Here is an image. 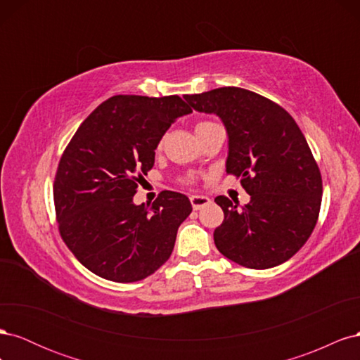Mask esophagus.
Segmentation results:
<instances>
[{"instance_id": "obj_1", "label": "esophagus", "mask_w": 360, "mask_h": 360, "mask_svg": "<svg viewBox=\"0 0 360 360\" xmlns=\"http://www.w3.org/2000/svg\"><path fill=\"white\" fill-rule=\"evenodd\" d=\"M212 200L209 197H204V195H192L191 197V204L193 207V210H200L204 205L210 204Z\"/></svg>"}]
</instances>
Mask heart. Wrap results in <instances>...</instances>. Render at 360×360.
Segmentation results:
<instances>
[{"label":"heart","mask_w":360,"mask_h":360,"mask_svg":"<svg viewBox=\"0 0 360 360\" xmlns=\"http://www.w3.org/2000/svg\"><path fill=\"white\" fill-rule=\"evenodd\" d=\"M210 124H213V123H210V122H201V123L197 124V127H195V130H200V129L207 127V126H210Z\"/></svg>","instance_id":"b5f03b06"}]
</instances>
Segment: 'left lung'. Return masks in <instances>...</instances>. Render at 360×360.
<instances>
[{"instance_id": "8db88e82", "label": "left lung", "mask_w": 360, "mask_h": 360, "mask_svg": "<svg viewBox=\"0 0 360 360\" xmlns=\"http://www.w3.org/2000/svg\"><path fill=\"white\" fill-rule=\"evenodd\" d=\"M184 99L222 120L226 174L240 177L250 195L240 209L238 201L214 198L225 216L213 234L217 250L248 269L285 263L309 238L323 195L320 169L297 123L278 103L238 86Z\"/></svg>"}]
</instances>
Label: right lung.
I'll use <instances>...</instances> for the list:
<instances>
[{
    "instance_id": "obj_1",
    "label": "right lung",
    "mask_w": 360,
    "mask_h": 360,
    "mask_svg": "<svg viewBox=\"0 0 360 360\" xmlns=\"http://www.w3.org/2000/svg\"><path fill=\"white\" fill-rule=\"evenodd\" d=\"M179 96L118 94L84 120L64 150L53 202L64 243L94 275L114 282L150 276L169 258L180 224L192 212L186 195L163 191L134 202L155 150L179 117L191 114Z\"/></svg>"
}]
</instances>
